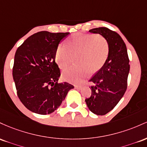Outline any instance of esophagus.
<instances>
[{
	"label": "esophagus",
	"instance_id": "esophagus-1",
	"mask_svg": "<svg viewBox=\"0 0 147 147\" xmlns=\"http://www.w3.org/2000/svg\"><path fill=\"white\" fill-rule=\"evenodd\" d=\"M75 87L76 89H81L82 88V85H75Z\"/></svg>",
	"mask_w": 147,
	"mask_h": 147
}]
</instances>
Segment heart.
Listing matches in <instances>:
<instances>
[{
  "label": "heart",
  "mask_w": 147,
  "mask_h": 147,
  "mask_svg": "<svg viewBox=\"0 0 147 147\" xmlns=\"http://www.w3.org/2000/svg\"><path fill=\"white\" fill-rule=\"evenodd\" d=\"M109 53V45L100 35L76 34L69 37L67 47L60 44L55 51L56 63L60 69L67 68L75 56L78 65L66 69L62 77L66 81L80 83L88 76L90 70L95 72L103 67Z\"/></svg>",
  "instance_id": "1"
}]
</instances>
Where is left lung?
I'll return each mask as SVG.
<instances>
[{"mask_svg":"<svg viewBox=\"0 0 147 147\" xmlns=\"http://www.w3.org/2000/svg\"><path fill=\"white\" fill-rule=\"evenodd\" d=\"M107 40L109 53L105 64L92 77V94L86 98V104L92 113L104 115L116 106L127 89L130 71L129 59L124 42L119 34L105 27L90 30Z\"/></svg>","mask_w":147,"mask_h":147,"instance_id":"8db88e82","label":"left lung"}]
</instances>
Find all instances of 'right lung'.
Here are the masks:
<instances>
[{"instance_id":"obj_1","label":"right lung","mask_w":147,"mask_h":147,"mask_svg":"<svg viewBox=\"0 0 147 147\" xmlns=\"http://www.w3.org/2000/svg\"><path fill=\"white\" fill-rule=\"evenodd\" d=\"M69 34L38 32L16 50L12 75L17 95L24 106L34 113H53L74 88L68 82H57L60 71L55 59L56 49Z\"/></svg>"}]
</instances>
